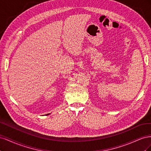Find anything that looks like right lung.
<instances>
[{
  "instance_id": "add662e5",
  "label": "right lung",
  "mask_w": 151,
  "mask_h": 151,
  "mask_svg": "<svg viewBox=\"0 0 151 151\" xmlns=\"http://www.w3.org/2000/svg\"><path fill=\"white\" fill-rule=\"evenodd\" d=\"M49 114H50V113H49ZM49 114H47V115H49Z\"/></svg>"
}]
</instances>
